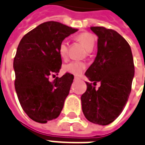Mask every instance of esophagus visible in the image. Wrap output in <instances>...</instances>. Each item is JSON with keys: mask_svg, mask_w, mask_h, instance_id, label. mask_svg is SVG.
Instances as JSON below:
<instances>
[{"mask_svg": "<svg viewBox=\"0 0 145 145\" xmlns=\"http://www.w3.org/2000/svg\"><path fill=\"white\" fill-rule=\"evenodd\" d=\"M74 79H75V80H79V79H80V78H79V77H78V76H75V78H74Z\"/></svg>", "mask_w": 145, "mask_h": 145, "instance_id": "esophagus-1", "label": "esophagus"}]
</instances>
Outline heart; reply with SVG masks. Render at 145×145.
Wrapping results in <instances>:
<instances>
[{"mask_svg":"<svg viewBox=\"0 0 145 145\" xmlns=\"http://www.w3.org/2000/svg\"><path fill=\"white\" fill-rule=\"evenodd\" d=\"M76 39L78 42H80L85 48L88 52L92 51L95 48V37L94 35L89 32H83L77 35ZM58 53L61 58H67L68 54V44L66 41H61L58 47ZM85 68V64L80 61H72V62L64 65L63 69L64 71L75 75H80Z\"/></svg>","mask_w":145,"mask_h":145,"instance_id":"obj_1","label":"heart"}]
</instances>
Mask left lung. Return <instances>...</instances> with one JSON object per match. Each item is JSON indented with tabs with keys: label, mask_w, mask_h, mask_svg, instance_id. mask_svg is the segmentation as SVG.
Here are the masks:
<instances>
[{
	"label": "left lung",
	"mask_w": 145,
	"mask_h": 145,
	"mask_svg": "<svg viewBox=\"0 0 145 145\" xmlns=\"http://www.w3.org/2000/svg\"><path fill=\"white\" fill-rule=\"evenodd\" d=\"M98 37L95 61L85 72L90 82L81 97L82 112L91 123L106 125L122 113L132 90L135 67L129 44L113 29L91 26ZM100 81L101 86L95 89Z\"/></svg>",
	"instance_id": "8db88e82"
}]
</instances>
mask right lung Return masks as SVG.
<instances>
[{
	"instance_id": "right-lung-1",
	"label": "right lung",
	"mask_w": 145,
	"mask_h": 145,
	"mask_svg": "<svg viewBox=\"0 0 145 145\" xmlns=\"http://www.w3.org/2000/svg\"><path fill=\"white\" fill-rule=\"evenodd\" d=\"M78 29L54 21L44 22L25 35L13 60L15 89L25 113L37 123L57 118L73 82L72 74L56 77L62 60L58 47Z\"/></svg>"
}]
</instances>
